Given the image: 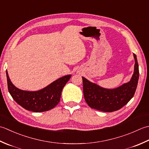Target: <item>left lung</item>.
<instances>
[{"label":"left lung","mask_w":149,"mask_h":149,"mask_svg":"<svg viewBox=\"0 0 149 149\" xmlns=\"http://www.w3.org/2000/svg\"><path fill=\"white\" fill-rule=\"evenodd\" d=\"M134 57V71L131 80L116 89H104L82 77L84 98L90 107L107 113L116 111L134 96L139 78L138 63L135 54Z\"/></svg>","instance_id":"1"}]
</instances>
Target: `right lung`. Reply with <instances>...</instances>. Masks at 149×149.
I'll list each match as a JSON object with an SVG mask.
<instances>
[{
    "mask_svg": "<svg viewBox=\"0 0 149 149\" xmlns=\"http://www.w3.org/2000/svg\"><path fill=\"white\" fill-rule=\"evenodd\" d=\"M8 88L11 96L18 104L32 112H44L53 109L58 104L62 91L71 75H66L53 81L38 91H26L18 89L11 83L6 70Z\"/></svg>",
    "mask_w": 149,
    "mask_h": 149,
    "instance_id": "1",
    "label": "right lung"
}]
</instances>
